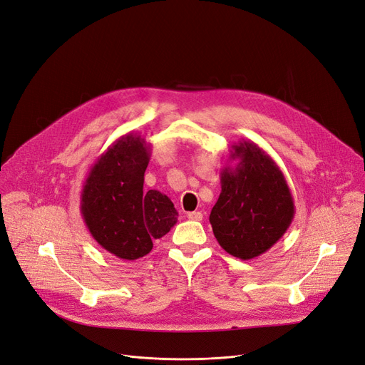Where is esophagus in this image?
<instances>
[{"instance_id":"1","label":"esophagus","mask_w":365,"mask_h":365,"mask_svg":"<svg viewBox=\"0 0 365 365\" xmlns=\"http://www.w3.org/2000/svg\"><path fill=\"white\" fill-rule=\"evenodd\" d=\"M187 219H189V220L201 222V220H202V213H201V212H190V213H187Z\"/></svg>"}]
</instances>
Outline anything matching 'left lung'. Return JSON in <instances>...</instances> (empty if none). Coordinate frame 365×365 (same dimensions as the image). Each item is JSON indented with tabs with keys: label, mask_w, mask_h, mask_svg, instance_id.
Segmentation results:
<instances>
[{
	"label": "left lung",
	"mask_w": 365,
	"mask_h": 365,
	"mask_svg": "<svg viewBox=\"0 0 365 365\" xmlns=\"http://www.w3.org/2000/svg\"><path fill=\"white\" fill-rule=\"evenodd\" d=\"M220 171L222 192L210 223L226 253L250 260L277 244L294 217V201L284 173L255 142L240 140Z\"/></svg>",
	"instance_id": "obj_1"
}]
</instances>
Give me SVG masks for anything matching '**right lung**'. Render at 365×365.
Returning a JSON list of instances; mask_svg holds the SVG:
<instances>
[{
    "label": "right lung",
    "mask_w": 365,
    "mask_h": 365,
    "mask_svg": "<svg viewBox=\"0 0 365 365\" xmlns=\"http://www.w3.org/2000/svg\"><path fill=\"white\" fill-rule=\"evenodd\" d=\"M150 143L124 134L91 165L81 192V215L91 237L110 255L136 260L178 222L171 200L143 190Z\"/></svg>",
    "instance_id": "right-lung-1"
}]
</instances>
